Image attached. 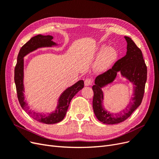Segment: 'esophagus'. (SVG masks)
I'll use <instances>...</instances> for the list:
<instances>
[{
    "label": "esophagus",
    "instance_id": "obj_1",
    "mask_svg": "<svg viewBox=\"0 0 159 159\" xmlns=\"http://www.w3.org/2000/svg\"><path fill=\"white\" fill-rule=\"evenodd\" d=\"M84 84L85 86H89V85H91V84H92V80H91V79L89 78H87L85 80V81H84Z\"/></svg>",
    "mask_w": 159,
    "mask_h": 159
}]
</instances>
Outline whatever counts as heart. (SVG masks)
I'll return each mask as SVG.
<instances>
[{"label": "heart", "instance_id": "b5f03b06", "mask_svg": "<svg viewBox=\"0 0 159 159\" xmlns=\"http://www.w3.org/2000/svg\"><path fill=\"white\" fill-rule=\"evenodd\" d=\"M99 51L101 54L95 63V68L98 71H104L107 70L117 59V52L115 48L112 46L105 48V45L100 47Z\"/></svg>", "mask_w": 159, "mask_h": 159}]
</instances>
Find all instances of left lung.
<instances>
[{"instance_id":"1","label":"left lung","mask_w":159,"mask_h":159,"mask_svg":"<svg viewBox=\"0 0 159 159\" xmlns=\"http://www.w3.org/2000/svg\"><path fill=\"white\" fill-rule=\"evenodd\" d=\"M127 41V53L114 64L111 69L98 75L93 85V109L96 117L104 124L113 125L121 123L131 116L143 98L147 81V68L144 61L142 52L129 37L125 36ZM119 72L126 82L133 84L134 93L130 103L125 110L117 114L110 113L103 106L104 94L102 88L114 80Z\"/></svg>"}]
</instances>
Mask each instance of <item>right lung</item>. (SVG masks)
Returning <instances> with one entry per match:
<instances>
[{
  "label": "right lung",
  "instance_id": "right-lung-1",
  "mask_svg": "<svg viewBox=\"0 0 159 159\" xmlns=\"http://www.w3.org/2000/svg\"><path fill=\"white\" fill-rule=\"evenodd\" d=\"M53 36L50 35H37L24 45L18 53L17 64L14 69V82L16 84L18 99L22 108L28 115L37 121L46 124H55L64 119L67 111L69 107L71 100L75 95L83 89L84 82L83 80H79L75 84L66 89L57 99V106L54 111L49 113H36L30 109L25 96V85H24V57L30 52L41 48H50L57 46V44L52 41Z\"/></svg>",
  "mask_w": 159,
  "mask_h": 159
}]
</instances>
